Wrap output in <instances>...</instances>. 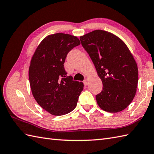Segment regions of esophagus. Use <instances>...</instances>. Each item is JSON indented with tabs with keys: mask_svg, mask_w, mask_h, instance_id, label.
<instances>
[{
	"mask_svg": "<svg viewBox=\"0 0 154 154\" xmlns=\"http://www.w3.org/2000/svg\"><path fill=\"white\" fill-rule=\"evenodd\" d=\"M88 83H89V82H88V79H86V80H85L84 81V84L85 86H88Z\"/></svg>",
	"mask_w": 154,
	"mask_h": 154,
	"instance_id": "esophagus-1",
	"label": "esophagus"
}]
</instances>
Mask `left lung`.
Listing matches in <instances>:
<instances>
[{"label":"left lung","instance_id":"8db88e82","mask_svg":"<svg viewBox=\"0 0 154 154\" xmlns=\"http://www.w3.org/2000/svg\"><path fill=\"white\" fill-rule=\"evenodd\" d=\"M103 83L95 95L100 107L109 112L124 110L134 99L138 70L134 57L123 41L104 30L97 29L80 37Z\"/></svg>","mask_w":154,"mask_h":154}]
</instances>
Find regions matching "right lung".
<instances>
[{
  "instance_id": "right-lung-1",
  "label": "right lung",
  "mask_w": 154,
  "mask_h": 154,
  "mask_svg": "<svg viewBox=\"0 0 154 154\" xmlns=\"http://www.w3.org/2000/svg\"><path fill=\"white\" fill-rule=\"evenodd\" d=\"M80 42L77 37L57 33L45 37L34 53L29 68L33 97L50 114L64 115L73 111L84 84L66 76L64 67L68 53Z\"/></svg>"
}]
</instances>
